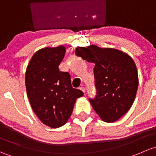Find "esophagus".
<instances>
[{"instance_id":"34e87169","label":"esophagus","mask_w":156,"mask_h":156,"mask_svg":"<svg viewBox=\"0 0 156 156\" xmlns=\"http://www.w3.org/2000/svg\"><path fill=\"white\" fill-rule=\"evenodd\" d=\"M80 89L81 90V91H83V92H84V93L86 92V88L83 87V86H82V87H80Z\"/></svg>"}]
</instances>
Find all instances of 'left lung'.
Segmentation results:
<instances>
[{
  "instance_id": "obj_1",
  "label": "left lung",
  "mask_w": 156,
  "mask_h": 156,
  "mask_svg": "<svg viewBox=\"0 0 156 156\" xmlns=\"http://www.w3.org/2000/svg\"><path fill=\"white\" fill-rule=\"evenodd\" d=\"M77 56L94 63L97 95L89 98L96 113L106 122H113L128 111L138 87V74L134 60L118 49L91 45L77 47Z\"/></svg>"
}]
</instances>
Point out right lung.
I'll list each match as a JSON object with an SVG mask.
<instances>
[{
	"label": "right lung",
	"instance_id": "1",
	"mask_svg": "<svg viewBox=\"0 0 156 156\" xmlns=\"http://www.w3.org/2000/svg\"><path fill=\"white\" fill-rule=\"evenodd\" d=\"M65 52L63 46L37 51L25 73L27 94L34 112L43 124L53 128L67 122L76 100L83 95L81 90L72 87L68 72L59 70Z\"/></svg>",
	"mask_w": 156,
	"mask_h": 156
}]
</instances>
